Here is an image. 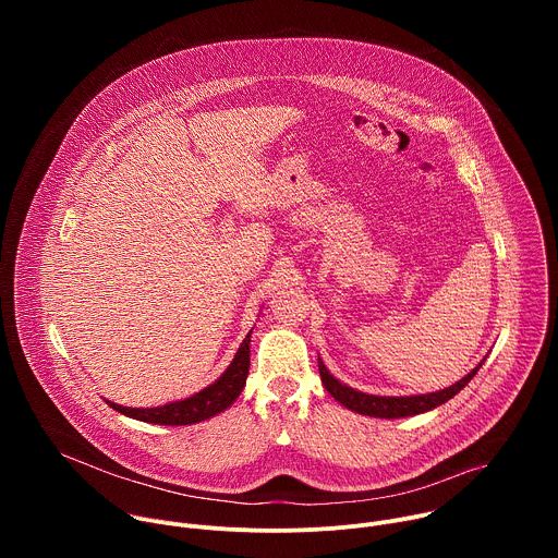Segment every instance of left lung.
I'll use <instances>...</instances> for the list:
<instances>
[{"label": "left lung", "mask_w": 558, "mask_h": 558, "mask_svg": "<svg viewBox=\"0 0 558 558\" xmlns=\"http://www.w3.org/2000/svg\"><path fill=\"white\" fill-rule=\"evenodd\" d=\"M484 362L476 364L465 377H461L459 381H454L452 386L437 390V392H426V395H407V397H384V395H368L362 390H355L347 384H342L340 379H336L329 368L325 366L323 360H317V368H320V377L325 388L336 397V400L360 415H368V417H381V420H397V417H411V415H420L426 411H433L441 404H446L448 400L463 388L468 386V381L476 375V371L482 368Z\"/></svg>", "instance_id": "8db88e82"}]
</instances>
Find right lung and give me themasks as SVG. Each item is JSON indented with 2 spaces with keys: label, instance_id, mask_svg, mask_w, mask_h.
I'll return each mask as SVG.
<instances>
[{
  "label": "right lung",
  "instance_id": "1",
  "mask_svg": "<svg viewBox=\"0 0 558 558\" xmlns=\"http://www.w3.org/2000/svg\"><path fill=\"white\" fill-rule=\"evenodd\" d=\"M254 331V329H252ZM252 331L243 340L241 349L235 351L231 364L227 371L207 388L198 390L192 397H185V400L170 402L156 409H130V407H119L114 402H108L110 409H114L121 415H128L138 422L147 424H161V426H187V424H198L205 422L225 409H229L238 395L243 392L247 375H250V342H252Z\"/></svg>",
  "mask_w": 558,
  "mask_h": 558
}]
</instances>
